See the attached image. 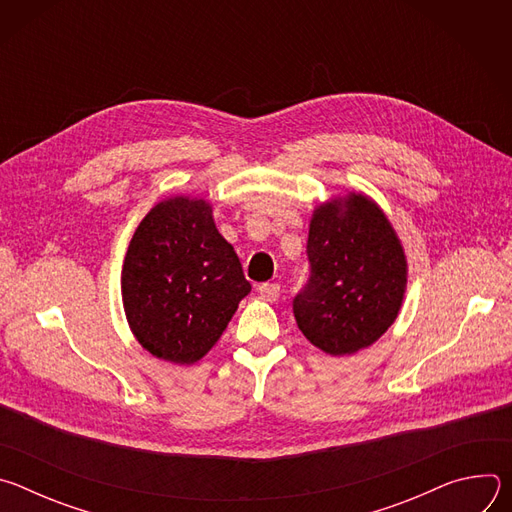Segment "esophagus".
Listing matches in <instances>:
<instances>
[{"mask_svg":"<svg viewBox=\"0 0 512 512\" xmlns=\"http://www.w3.org/2000/svg\"><path fill=\"white\" fill-rule=\"evenodd\" d=\"M259 296L267 302H275L279 298V285L277 283H261L259 285Z\"/></svg>","mask_w":512,"mask_h":512,"instance_id":"esophagus-1","label":"esophagus"}]
</instances>
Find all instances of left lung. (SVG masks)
<instances>
[{"label": "left lung", "instance_id": "8db88e82", "mask_svg": "<svg viewBox=\"0 0 512 512\" xmlns=\"http://www.w3.org/2000/svg\"><path fill=\"white\" fill-rule=\"evenodd\" d=\"M312 275L294 300L304 336L330 356L375 344L397 320L407 289V257L383 208L348 190L320 202L310 218Z\"/></svg>", "mask_w": 512, "mask_h": 512}]
</instances>
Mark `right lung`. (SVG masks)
I'll return each instance as SVG.
<instances>
[{
	"label": "right lung",
	"instance_id": "1",
	"mask_svg": "<svg viewBox=\"0 0 512 512\" xmlns=\"http://www.w3.org/2000/svg\"><path fill=\"white\" fill-rule=\"evenodd\" d=\"M251 291L212 204L172 196L137 225L121 269V298L135 340L156 358L198 362Z\"/></svg>",
	"mask_w": 512,
	"mask_h": 512
}]
</instances>
